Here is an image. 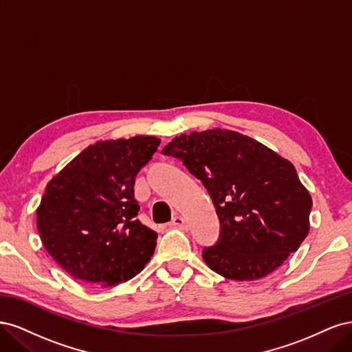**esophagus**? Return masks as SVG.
<instances>
[{
	"mask_svg": "<svg viewBox=\"0 0 352 352\" xmlns=\"http://www.w3.org/2000/svg\"><path fill=\"white\" fill-rule=\"evenodd\" d=\"M170 225H172V228H177V229H186L188 228L185 219L180 217V216H175Z\"/></svg>",
	"mask_w": 352,
	"mask_h": 352,
	"instance_id": "esophagus-1",
	"label": "esophagus"
}]
</instances>
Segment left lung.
Returning a JSON list of instances; mask_svg holds the SVG:
<instances>
[{"label": "left lung", "instance_id": "1", "mask_svg": "<svg viewBox=\"0 0 352 352\" xmlns=\"http://www.w3.org/2000/svg\"><path fill=\"white\" fill-rule=\"evenodd\" d=\"M162 153L182 160L208 190L220 239L202 258L223 278L263 279L307 238L311 195L292 163L269 146L216 127L179 135Z\"/></svg>", "mask_w": 352, "mask_h": 352}]
</instances>
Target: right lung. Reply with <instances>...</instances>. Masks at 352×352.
Returning a JSON list of instances; mask_svg holds the SVG:
<instances>
[{"label": "right lung", "instance_id": "right-lung-1", "mask_svg": "<svg viewBox=\"0 0 352 352\" xmlns=\"http://www.w3.org/2000/svg\"><path fill=\"white\" fill-rule=\"evenodd\" d=\"M160 140L136 135L98 141L48 182L36 208L44 248L73 279L109 287L151 260L157 233L136 219L135 177Z\"/></svg>", "mask_w": 352, "mask_h": 352}]
</instances>
